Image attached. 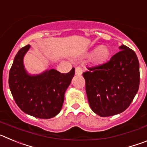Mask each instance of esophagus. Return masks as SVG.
Masks as SVG:
<instances>
[{
	"instance_id": "esophagus-1",
	"label": "esophagus",
	"mask_w": 147,
	"mask_h": 147,
	"mask_svg": "<svg viewBox=\"0 0 147 147\" xmlns=\"http://www.w3.org/2000/svg\"><path fill=\"white\" fill-rule=\"evenodd\" d=\"M75 74L78 76H80V75L82 74V68L80 67H76V70H75Z\"/></svg>"
}]
</instances>
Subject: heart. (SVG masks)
Returning a JSON list of instances; mask_svg holds the SVG:
<instances>
[{
  "label": "heart",
  "instance_id": "obj_1",
  "mask_svg": "<svg viewBox=\"0 0 147 147\" xmlns=\"http://www.w3.org/2000/svg\"><path fill=\"white\" fill-rule=\"evenodd\" d=\"M110 51L107 46H97L90 52L86 54L87 57H92L91 60L95 65H102L109 60Z\"/></svg>",
  "mask_w": 147,
  "mask_h": 147
}]
</instances>
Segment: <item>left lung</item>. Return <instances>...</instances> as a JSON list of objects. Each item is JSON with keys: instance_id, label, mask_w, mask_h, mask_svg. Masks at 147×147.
I'll list each match as a JSON object with an SVG mask.
<instances>
[{"instance_id": "left-lung-1", "label": "left lung", "mask_w": 147, "mask_h": 147, "mask_svg": "<svg viewBox=\"0 0 147 147\" xmlns=\"http://www.w3.org/2000/svg\"><path fill=\"white\" fill-rule=\"evenodd\" d=\"M102 65L83 73L90 107L101 117L124 112L136 96L140 84L139 62L134 51L124 45Z\"/></svg>"}]
</instances>
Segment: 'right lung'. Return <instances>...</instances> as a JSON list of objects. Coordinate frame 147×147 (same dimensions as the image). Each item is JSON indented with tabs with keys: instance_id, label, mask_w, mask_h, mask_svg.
Wrapping results in <instances>:
<instances>
[{
	"instance_id": "right-lung-1",
	"label": "right lung",
	"mask_w": 147,
	"mask_h": 147,
	"mask_svg": "<svg viewBox=\"0 0 147 147\" xmlns=\"http://www.w3.org/2000/svg\"><path fill=\"white\" fill-rule=\"evenodd\" d=\"M30 47V45H26L15 56L9 71V85L22 111L34 117L49 119L60 112L75 68L67 74L50 69L40 74H28L24 67L23 57Z\"/></svg>"
}]
</instances>
